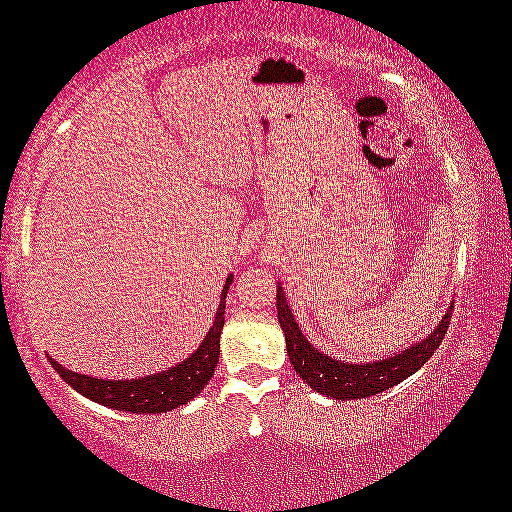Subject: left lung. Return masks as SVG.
<instances>
[{
	"instance_id": "8db88e82",
	"label": "left lung",
	"mask_w": 512,
	"mask_h": 512,
	"mask_svg": "<svg viewBox=\"0 0 512 512\" xmlns=\"http://www.w3.org/2000/svg\"><path fill=\"white\" fill-rule=\"evenodd\" d=\"M276 311H279L281 329L286 333V349L290 363L299 374V379L306 381L315 392H320V395L345 401L379 395V392L392 388V385L401 383L408 379L410 374L420 370L426 360L435 354V349L440 347L442 338H445L454 306L447 308L438 329H433V333L426 340L415 342L413 347L401 351V354L392 358L360 365L335 360L329 354L317 351L311 342L306 340V335L301 333L299 324L295 322V315H292L290 306L286 304V295H283L281 286L276 288Z\"/></svg>"
}]
</instances>
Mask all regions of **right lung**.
Here are the masks:
<instances>
[{
	"label": "right lung",
	"mask_w": 512,
	"mask_h": 512,
	"mask_svg": "<svg viewBox=\"0 0 512 512\" xmlns=\"http://www.w3.org/2000/svg\"><path fill=\"white\" fill-rule=\"evenodd\" d=\"M233 276H229L224 283L220 306H217V315L211 329H208L204 342H201L195 354L181 360L179 365L170 367V370L149 374L145 379H131V381H113V379H95V376L79 374L72 370H65L58 365L54 358H49L54 370L63 376L67 385L81 392L97 404L108 406L113 410H124V413H167L190 399H195L204 385L211 381V376L220 360V333L224 326V308H226V292H229Z\"/></svg>",
	"instance_id": "obj_1"
}]
</instances>
